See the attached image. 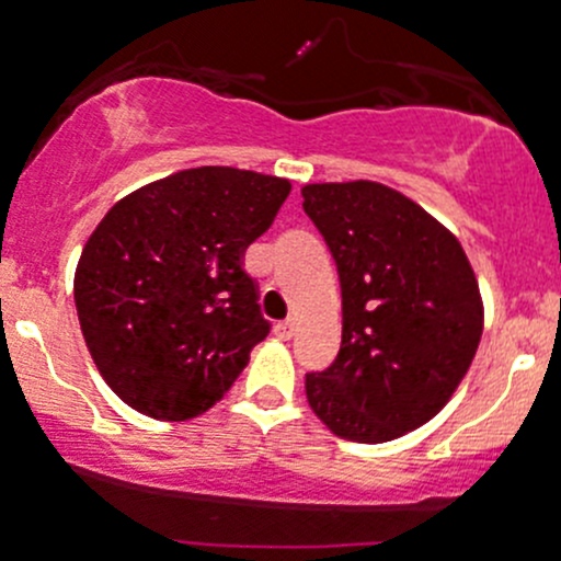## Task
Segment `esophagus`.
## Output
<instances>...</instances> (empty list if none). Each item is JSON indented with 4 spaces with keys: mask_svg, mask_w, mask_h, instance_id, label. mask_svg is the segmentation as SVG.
Returning <instances> with one entry per match:
<instances>
[{
    "mask_svg": "<svg viewBox=\"0 0 561 561\" xmlns=\"http://www.w3.org/2000/svg\"><path fill=\"white\" fill-rule=\"evenodd\" d=\"M275 334H278L280 340H291L294 334H297V321H294V319L280 321L278 327H275Z\"/></svg>",
    "mask_w": 561,
    "mask_h": 561,
    "instance_id": "esophagus-1",
    "label": "esophagus"
}]
</instances>
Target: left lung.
<instances>
[{"label": "left lung", "instance_id": "1", "mask_svg": "<svg viewBox=\"0 0 561 561\" xmlns=\"http://www.w3.org/2000/svg\"><path fill=\"white\" fill-rule=\"evenodd\" d=\"M302 196L343 294L340 354L305 375V394L337 437L394 440L440 413L472 365L476 273L443 224L383 183H310Z\"/></svg>", "mask_w": 561, "mask_h": 561}]
</instances>
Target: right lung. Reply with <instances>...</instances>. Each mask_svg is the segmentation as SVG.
Here are the masks:
<instances>
[{
  "label": "right lung",
  "mask_w": 561,
  "mask_h": 561,
  "mask_svg": "<svg viewBox=\"0 0 561 561\" xmlns=\"http://www.w3.org/2000/svg\"><path fill=\"white\" fill-rule=\"evenodd\" d=\"M291 183L196 167L115 202L78 270L75 308L96 369L137 413L186 421L216 405L270 334L242 253Z\"/></svg>",
  "instance_id": "right-lung-1"
}]
</instances>
